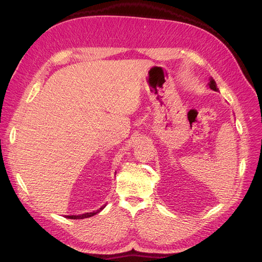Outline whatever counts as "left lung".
I'll list each match as a JSON object with an SVG mask.
<instances>
[{"instance_id": "1", "label": "left lung", "mask_w": 262, "mask_h": 262, "mask_svg": "<svg viewBox=\"0 0 262 262\" xmlns=\"http://www.w3.org/2000/svg\"><path fill=\"white\" fill-rule=\"evenodd\" d=\"M209 86H210V89H211V90H213V91H215V92H217V91H219L217 86H216V83H215V81L213 80V78H211V80H210Z\"/></svg>"}]
</instances>
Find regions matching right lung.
Masks as SVG:
<instances>
[{
    "label": "right lung",
    "mask_w": 262,
    "mask_h": 262,
    "mask_svg": "<svg viewBox=\"0 0 262 262\" xmlns=\"http://www.w3.org/2000/svg\"><path fill=\"white\" fill-rule=\"evenodd\" d=\"M106 207V205H104V207H101L99 210L97 211H93L91 213H85V214H81V215H68L67 217L68 219H72V220H81V219H86V217H91V216H94L95 214H97L98 212H100L102 209H104Z\"/></svg>",
    "instance_id": "right-lung-1"
}]
</instances>
